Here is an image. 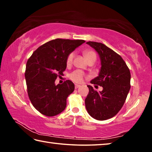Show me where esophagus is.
Here are the masks:
<instances>
[{"mask_svg":"<svg viewBox=\"0 0 152 152\" xmlns=\"http://www.w3.org/2000/svg\"><path fill=\"white\" fill-rule=\"evenodd\" d=\"M80 86V84H75V88H79Z\"/></svg>","mask_w":152,"mask_h":152,"instance_id":"1","label":"esophagus"}]
</instances>
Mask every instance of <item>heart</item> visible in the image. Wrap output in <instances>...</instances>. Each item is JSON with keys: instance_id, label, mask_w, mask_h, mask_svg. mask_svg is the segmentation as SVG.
<instances>
[{"instance_id": "1", "label": "heart", "mask_w": 152, "mask_h": 152, "mask_svg": "<svg viewBox=\"0 0 152 152\" xmlns=\"http://www.w3.org/2000/svg\"><path fill=\"white\" fill-rule=\"evenodd\" d=\"M84 55L85 56L87 61L91 58H96V53L92 50H85L84 51ZM74 58V53L73 52L70 53V54L68 56V57H67V59H66L67 65L68 66L71 65L73 61ZM84 76V74L83 73V72H82L81 70H79L74 71L73 72H72L70 74V78L72 80L75 82H78V83H80V82H81L82 80H83Z\"/></svg>"}]
</instances>
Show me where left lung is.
<instances>
[{"mask_svg":"<svg viewBox=\"0 0 152 152\" xmlns=\"http://www.w3.org/2000/svg\"><path fill=\"white\" fill-rule=\"evenodd\" d=\"M86 43L98 53L101 64L99 76L91 83L103 89L97 92L87 86L89 92L85 99L86 109L94 119L107 120L116 115L125 103L131 88L130 71L123 58L103 43Z\"/></svg>","mask_w":152,"mask_h":152,"instance_id":"1","label":"left lung"}]
</instances>
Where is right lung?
<instances>
[{"label": "right lung", "mask_w": 152, "mask_h": 152, "mask_svg": "<svg viewBox=\"0 0 152 152\" xmlns=\"http://www.w3.org/2000/svg\"><path fill=\"white\" fill-rule=\"evenodd\" d=\"M84 42L82 39L51 40L38 48L28 60L25 73L28 95L33 107L42 114L53 117L65 109L74 84L67 80L56 85L55 81L63 75L68 56Z\"/></svg>", "instance_id": "1"}]
</instances>
